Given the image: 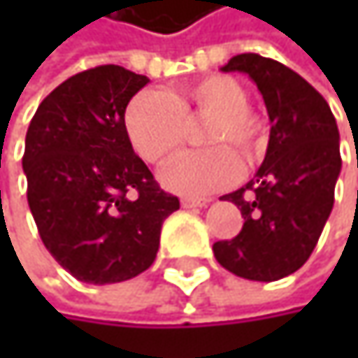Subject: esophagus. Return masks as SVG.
<instances>
[{
  "instance_id": "1",
  "label": "esophagus",
  "mask_w": 358,
  "mask_h": 358,
  "mask_svg": "<svg viewBox=\"0 0 358 358\" xmlns=\"http://www.w3.org/2000/svg\"><path fill=\"white\" fill-rule=\"evenodd\" d=\"M207 205H209V201H207V199H188V196H184V199H182V207H184V209L207 207Z\"/></svg>"
}]
</instances>
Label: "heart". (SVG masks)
<instances>
[{
	"label": "heart",
	"mask_w": 358,
	"mask_h": 358,
	"mask_svg": "<svg viewBox=\"0 0 358 358\" xmlns=\"http://www.w3.org/2000/svg\"><path fill=\"white\" fill-rule=\"evenodd\" d=\"M211 120L203 134L205 151L182 153L162 172V184L184 196H207L238 178L243 162H250L261 143V122L249 111L241 83L213 74L178 91L141 93L130 101L124 128L132 149L153 166L164 164L184 141L186 122Z\"/></svg>",
	"instance_id": "b5f03b06"
}]
</instances>
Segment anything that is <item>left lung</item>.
<instances>
[{"mask_svg": "<svg viewBox=\"0 0 358 358\" xmlns=\"http://www.w3.org/2000/svg\"><path fill=\"white\" fill-rule=\"evenodd\" d=\"M222 70L249 74L271 130L255 178L222 196L245 224L232 241L215 243L213 255L238 278L275 282L305 265L331 213L342 168L336 117L303 76L275 59L241 53Z\"/></svg>", "mask_w": 358, "mask_h": 358, "instance_id": "8db88e82", "label": "left lung"}]
</instances>
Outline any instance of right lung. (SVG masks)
<instances>
[{"instance_id":"right-lung-1","label":"right lung","mask_w":358,"mask_h":358,"mask_svg":"<svg viewBox=\"0 0 358 358\" xmlns=\"http://www.w3.org/2000/svg\"><path fill=\"white\" fill-rule=\"evenodd\" d=\"M149 83L122 66L70 76L36 109L22 168L29 207L51 257L87 284L130 280L157 257L178 196L134 153L124 113Z\"/></svg>"}]
</instances>
